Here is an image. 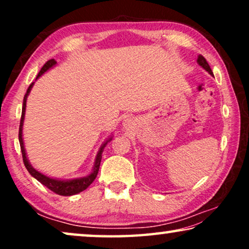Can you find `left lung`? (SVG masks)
<instances>
[{
	"mask_svg": "<svg viewBox=\"0 0 249 249\" xmlns=\"http://www.w3.org/2000/svg\"><path fill=\"white\" fill-rule=\"evenodd\" d=\"M197 63H198L199 66L203 68V69H205V70L207 71V72H209V73L211 74V76H213L212 70H211L209 63H207L206 59H205V57H204L203 55H198V59H197Z\"/></svg>",
	"mask_w": 249,
	"mask_h": 249,
	"instance_id": "left-lung-1",
	"label": "left lung"
}]
</instances>
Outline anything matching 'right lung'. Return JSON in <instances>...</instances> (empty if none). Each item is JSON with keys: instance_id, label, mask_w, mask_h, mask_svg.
<instances>
[{"instance_id": "obj_1", "label": "right lung", "mask_w": 249, "mask_h": 249, "mask_svg": "<svg viewBox=\"0 0 249 249\" xmlns=\"http://www.w3.org/2000/svg\"><path fill=\"white\" fill-rule=\"evenodd\" d=\"M56 64V61L52 59V60H49L47 62L44 64L42 69L37 74L36 79H38V78L42 76L44 72H46L47 70L51 69V68H53L54 66ZM33 85L34 83L30 84V86L28 87V89H27V93L25 95V97H23V104H22V113H21V120H20V127H19V142H20V148H21V153H22V160H23V163H25V166L26 169L28 170V172L32 175L34 178L38 180L40 183H43L44 186L47 187L50 190H52L53 193L57 194V195H61V196H72V195H76V194H79L80 192H83L87 188L88 186L90 185L91 182L94 181L95 178H96L97 173H98V169H100V164H101V160H102V153H103V149L107 144L110 141H112V137H110L107 139V142H104L103 145L101 146L100 151H98L97 155H96V159H95V163H94V166H93V170H91V172L89 175L86 176V177H83V178H76V179H71V180H59V179H53V178H50V177H47L45 175H43V173H40L37 171L36 169H34L32 164H30L28 159H27V155H26V151H25V146H23V139H22V125H23V120H25V113H26V102H27V97H28V95L30 93V90H32L33 88Z\"/></svg>"}]
</instances>
